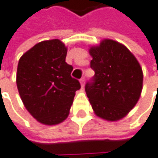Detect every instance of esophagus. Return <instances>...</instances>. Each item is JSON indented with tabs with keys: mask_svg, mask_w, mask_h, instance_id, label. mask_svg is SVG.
<instances>
[{
	"mask_svg": "<svg viewBox=\"0 0 158 158\" xmlns=\"http://www.w3.org/2000/svg\"><path fill=\"white\" fill-rule=\"evenodd\" d=\"M79 82H80V85L81 86H84V84H85V78L83 77V78H81V79H79Z\"/></svg>",
	"mask_w": 158,
	"mask_h": 158,
	"instance_id": "obj_1",
	"label": "esophagus"
}]
</instances>
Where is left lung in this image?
<instances>
[{
  "instance_id": "obj_1",
  "label": "left lung",
  "mask_w": 158,
  "mask_h": 158,
  "mask_svg": "<svg viewBox=\"0 0 158 158\" xmlns=\"http://www.w3.org/2000/svg\"><path fill=\"white\" fill-rule=\"evenodd\" d=\"M93 82L86 95L94 114L107 121L125 118L140 99L143 72L138 60L125 45L104 39L89 48Z\"/></svg>"
}]
</instances>
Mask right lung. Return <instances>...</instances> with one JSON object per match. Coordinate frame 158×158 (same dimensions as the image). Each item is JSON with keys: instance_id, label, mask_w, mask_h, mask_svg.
Masks as SVG:
<instances>
[{"instance_id": "obj_1", "label": "right lung", "mask_w": 158, "mask_h": 158, "mask_svg": "<svg viewBox=\"0 0 158 158\" xmlns=\"http://www.w3.org/2000/svg\"><path fill=\"white\" fill-rule=\"evenodd\" d=\"M66 55L64 43L54 39L34 45L18 61L19 95L28 112L43 125L64 122L80 88L71 76L73 67L65 62Z\"/></svg>"}]
</instances>
